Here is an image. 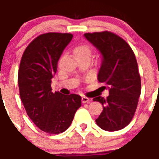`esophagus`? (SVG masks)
Segmentation results:
<instances>
[{
	"instance_id": "1",
	"label": "esophagus",
	"mask_w": 159,
	"mask_h": 159,
	"mask_svg": "<svg viewBox=\"0 0 159 159\" xmlns=\"http://www.w3.org/2000/svg\"><path fill=\"white\" fill-rule=\"evenodd\" d=\"M89 102H90V99L89 98H87V97H82L81 98V102H82V103H89Z\"/></svg>"
}]
</instances>
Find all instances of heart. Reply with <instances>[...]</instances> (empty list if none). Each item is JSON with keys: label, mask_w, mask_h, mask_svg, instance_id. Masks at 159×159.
Masks as SVG:
<instances>
[{"label": "heart", "mask_w": 159, "mask_h": 159, "mask_svg": "<svg viewBox=\"0 0 159 159\" xmlns=\"http://www.w3.org/2000/svg\"><path fill=\"white\" fill-rule=\"evenodd\" d=\"M75 55H84L88 56L90 57L91 54V48L88 45H80L75 48Z\"/></svg>", "instance_id": "obj_1"}]
</instances>
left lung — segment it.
<instances>
[{
    "instance_id": "obj_1",
    "label": "left lung",
    "mask_w": 159,
    "mask_h": 159,
    "mask_svg": "<svg viewBox=\"0 0 159 159\" xmlns=\"http://www.w3.org/2000/svg\"><path fill=\"white\" fill-rule=\"evenodd\" d=\"M84 38L99 51L102 63L98 73L99 82L107 85V98L96 97L103 111L95 120L102 129L115 131L129 124L141 94V78L132 49L118 35L108 31L86 33Z\"/></svg>"
}]
</instances>
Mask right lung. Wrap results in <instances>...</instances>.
<instances>
[{"mask_svg": "<svg viewBox=\"0 0 159 159\" xmlns=\"http://www.w3.org/2000/svg\"><path fill=\"white\" fill-rule=\"evenodd\" d=\"M71 34L47 33L30 43L18 71L20 96L27 114L40 129L48 134L64 132L81 105V96L51 91V78L57 61L71 41Z\"/></svg>", "mask_w": 159, "mask_h": 159, "instance_id": "1", "label": "right lung"}]
</instances>
